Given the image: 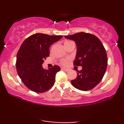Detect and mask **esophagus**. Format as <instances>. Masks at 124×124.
Returning <instances> with one entry per match:
<instances>
[{"mask_svg":"<svg viewBox=\"0 0 124 124\" xmlns=\"http://www.w3.org/2000/svg\"><path fill=\"white\" fill-rule=\"evenodd\" d=\"M62 69H63V70H64L65 71H66V72H68V71L70 70V69H68V68H62Z\"/></svg>","mask_w":124,"mask_h":124,"instance_id":"34e87169","label":"esophagus"}]
</instances>
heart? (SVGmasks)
Masks as SVG:
<instances>
[{"mask_svg":"<svg viewBox=\"0 0 124 124\" xmlns=\"http://www.w3.org/2000/svg\"><path fill=\"white\" fill-rule=\"evenodd\" d=\"M70 42H72V41H65V42H64V45H67V44L70 43ZM61 63H62V64H66V60H62V61H61Z\"/></svg>","mask_w":124,"mask_h":124,"instance_id":"obj_1","label":"heart"}]
</instances>
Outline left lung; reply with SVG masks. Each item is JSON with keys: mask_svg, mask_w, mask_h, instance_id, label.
<instances>
[{"mask_svg": "<svg viewBox=\"0 0 124 124\" xmlns=\"http://www.w3.org/2000/svg\"><path fill=\"white\" fill-rule=\"evenodd\" d=\"M65 37L76 43L74 65L82 67L71 83L80 90L93 89L102 80L107 66L106 51L103 44L94 35L83 32Z\"/></svg>", "mask_w": 124, "mask_h": 124, "instance_id": "obj_1", "label": "left lung"}]
</instances>
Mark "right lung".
Wrapping results in <instances>:
<instances>
[{
    "mask_svg": "<svg viewBox=\"0 0 124 124\" xmlns=\"http://www.w3.org/2000/svg\"><path fill=\"white\" fill-rule=\"evenodd\" d=\"M62 35H49L36 33L25 39L17 55L16 69L25 86L36 93H43L55 83V75L60 67L45 70L42 65L49 55V47L61 39Z\"/></svg>",
    "mask_w": 124,
    "mask_h": 124,
    "instance_id": "add662e5",
    "label": "right lung"
}]
</instances>
